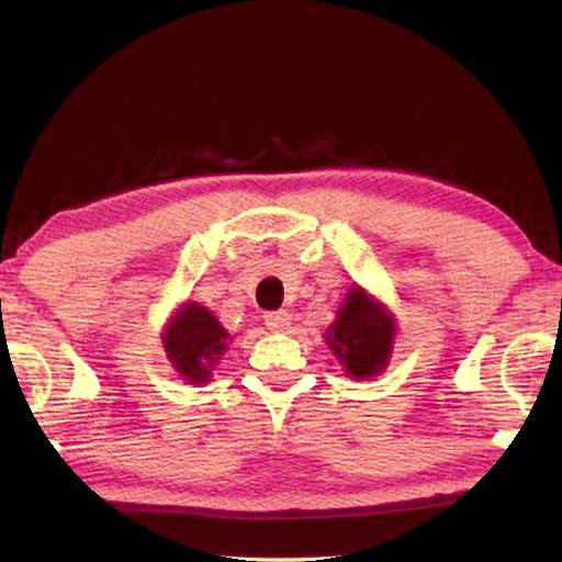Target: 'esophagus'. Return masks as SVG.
Here are the masks:
<instances>
[{"label": "esophagus", "instance_id": "esophagus-1", "mask_svg": "<svg viewBox=\"0 0 562 562\" xmlns=\"http://www.w3.org/2000/svg\"><path fill=\"white\" fill-rule=\"evenodd\" d=\"M266 318V326L272 330V333H284L290 330V314L288 312H272V314H266L262 316Z\"/></svg>", "mask_w": 562, "mask_h": 562}]
</instances>
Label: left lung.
<instances>
[{"label":"left lung","mask_w":562,"mask_h":562,"mask_svg":"<svg viewBox=\"0 0 562 562\" xmlns=\"http://www.w3.org/2000/svg\"><path fill=\"white\" fill-rule=\"evenodd\" d=\"M396 330L391 308L360 284H352L324 338L345 374L367 381L389 367Z\"/></svg>","instance_id":"1"}]
</instances>
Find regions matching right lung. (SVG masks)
<instances>
[{"instance_id":"obj_1","label":"right lung","mask_w":562,"mask_h":562,"mask_svg":"<svg viewBox=\"0 0 562 562\" xmlns=\"http://www.w3.org/2000/svg\"><path fill=\"white\" fill-rule=\"evenodd\" d=\"M161 342L173 372L188 384L205 386L212 381L222 355L229 350L232 336L207 306L183 302L166 318Z\"/></svg>"}]
</instances>
